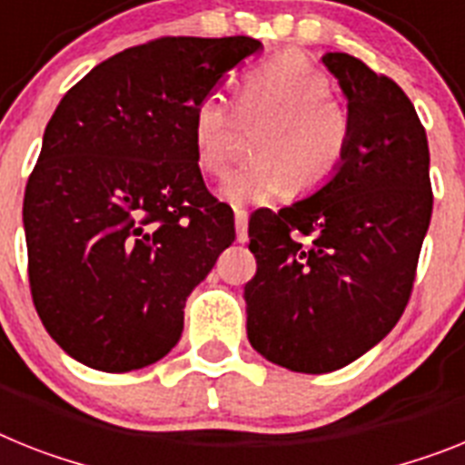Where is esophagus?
Returning <instances> with one entry per match:
<instances>
[{
  "instance_id": "1",
  "label": "esophagus",
  "mask_w": 465,
  "mask_h": 465,
  "mask_svg": "<svg viewBox=\"0 0 465 465\" xmlns=\"http://www.w3.org/2000/svg\"><path fill=\"white\" fill-rule=\"evenodd\" d=\"M233 220H236V241L245 243L248 241V213L245 210H236Z\"/></svg>"
}]
</instances>
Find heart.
I'll return each instance as SVG.
<instances>
[{
    "label": "heart",
    "mask_w": 465,
    "mask_h": 465,
    "mask_svg": "<svg viewBox=\"0 0 465 465\" xmlns=\"http://www.w3.org/2000/svg\"><path fill=\"white\" fill-rule=\"evenodd\" d=\"M236 123L255 127L251 155L226 177L220 196L229 205H255L286 193H317L345 165L354 136L350 108L331 94L323 70L302 54L281 52L245 70L236 87V113L217 92L198 99L191 118L193 160L220 177L232 158Z\"/></svg>",
    "instance_id": "b5f03b06"
}]
</instances>
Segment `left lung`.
<instances>
[{
	"label": "left lung",
	"mask_w": 465,
	"mask_h": 465,
	"mask_svg": "<svg viewBox=\"0 0 465 465\" xmlns=\"http://www.w3.org/2000/svg\"><path fill=\"white\" fill-rule=\"evenodd\" d=\"M322 61L354 118L345 165L310 198L257 210L248 224V341L298 373L342 369L392 331L432 214L428 136L407 94L350 54Z\"/></svg>",
	"instance_id": "1"
}]
</instances>
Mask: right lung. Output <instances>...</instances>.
Listing matches in <instances>:
<instances>
[{"mask_svg": "<svg viewBox=\"0 0 465 465\" xmlns=\"http://www.w3.org/2000/svg\"><path fill=\"white\" fill-rule=\"evenodd\" d=\"M252 37H160L68 89L27 179L23 226L35 310L84 366L123 373L165 357L189 292L233 243V213L193 160L191 118Z\"/></svg>", "mask_w": 465, "mask_h": 465, "instance_id": "add662e5", "label": "right lung"}]
</instances>
